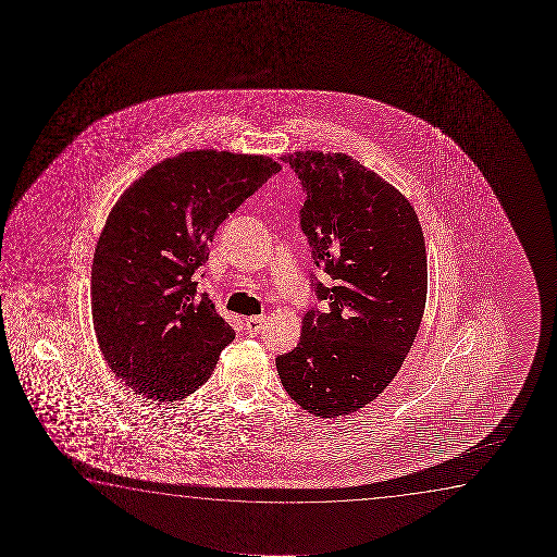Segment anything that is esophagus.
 <instances>
[{
  "label": "esophagus",
  "instance_id": "esophagus-1",
  "mask_svg": "<svg viewBox=\"0 0 557 557\" xmlns=\"http://www.w3.org/2000/svg\"><path fill=\"white\" fill-rule=\"evenodd\" d=\"M264 315H255V318H247L245 320V329H247V333L249 335L255 336L259 335L260 331L264 329Z\"/></svg>",
  "mask_w": 557,
  "mask_h": 557
}]
</instances>
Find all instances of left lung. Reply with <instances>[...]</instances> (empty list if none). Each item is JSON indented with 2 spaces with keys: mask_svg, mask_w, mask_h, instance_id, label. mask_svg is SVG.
<instances>
[{
  "mask_svg": "<svg viewBox=\"0 0 557 557\" xmlns=\"http://www.w3.org/2000/svg\"><path fill=\"white\" fill-rule=\"evenodd\" d=\"M306 191L300 228L321 312L302 318L297 348L275 358L283 388L305 411L336 419L382 394L411 350L426 306L424 234L409 199L346 153L283 156Z\"/></svg>",
  "mask_w": 557,
  "mask_h": 557,
  "instance_id": "1",
  "label": "left lung"
}]
</instances>
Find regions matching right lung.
I'll return each mask as SVG.
<instances>
[{
  "label": "right lung",
  "mask_w": 557,
  "mask_h": 557,
  "mask_svg": "<svg viewBox=\"0 0 557 557\" xmlns=\"http://www.w3.org/2000/svg\"><path fill=\"white\" fill-rule=\"evenodd\" d=\"M280 169L267 156L194 150L148 169L117 199L92 257V325L133 392L176 401L213 373L236 333L194 274L221 222Z\"/></svg>",
  "instance_id": "1"
}]
</instances>
